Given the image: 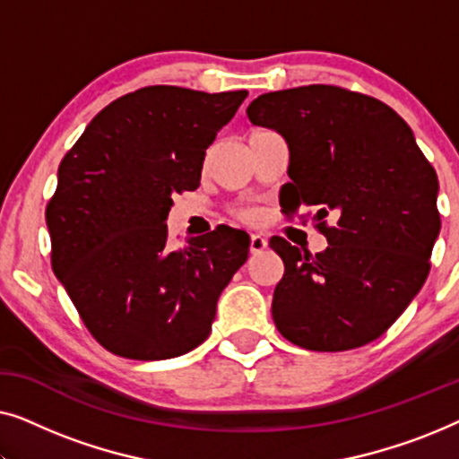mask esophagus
Returning <instances> with one entry per match:
<instances>
[{
	"mask_svg": "<svg viewBox=\"0 0 459 459\" xmlns=\"http://www.w3.org/2000/svg\"><path fill=\"white\" fill-rule=\"evenodd\" d=\"M267 248V238L261 236V234H253L250 236V253L253 255H259L263 250Z\"/></svg>",
	"mask_w": 459,
	"mask_h": 459,
	"instance_id": "esophagus-1",
	"label": "esophagus"
}]
</instances>
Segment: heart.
Instances as JSON below:
<instances>
[{
	"instance_id": "heart-1",
	"label": "heart",
	"mask_w": 459,
	"mask_h": 459,
	"mask_svg": "<svg viewBox=\"0 0 459 459\" xmlns=\"http://www.w3.org/2000/svg\"><path fill=\"white\" fill-rule=\"evenodd\" d=\"M242 217H244V219H253V212H250V211H247V212H242Z\"/></svg>"
}]
</instances>
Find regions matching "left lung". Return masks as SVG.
<instances>
[{
    "label": "left lung",
    "instance_id": "obj_1",
    "mask_svg": "<svg viewBox=\"0 0 459 459\" xmlns=\"http://www.w3.org/2000/svg\"><path fill=\"white\" fill-rule=\"evenodd\" d=\"M248 121L290 148L286 212L316 206L328 248L300 253L269 240L284 261L273 290L275 328L309 351H349L391 328L430 272L441 231L438 179L413 131L380 100L334 85L263 93ZM332 214L334 226L323 219Z\"/></svg>",
    "mask_w": 459,
    "mask_h": 459
}]
</instances>
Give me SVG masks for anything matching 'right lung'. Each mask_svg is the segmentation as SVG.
Wrapping results in <instances>:
<instances>
[{"instance_id":"1","label":"right lung","mask_w":459,"mask_h":459,"mask_svg":"<svg viewBox=\"0 0 459 459\" xmlns=\"http://www.w3.org/2000/svg\"><path fill=\"white\" fill-rule=\"evenodd\" d=\"M248 91L152 85L115 100L58 169L46 211L52 267L93 338L129 359H171L211 334L250 238L219 228L173 250V194L196 190L206 148Z\"/></svg>"}]
</instances>
